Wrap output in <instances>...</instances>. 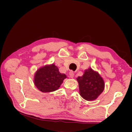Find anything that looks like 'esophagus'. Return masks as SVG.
<instances>
[{
  "label": "esophagus",
  "instance_id": "34e87169",
  "mask_svg": "<svg viewBox=\"0 0 132 132\" xmlns=\"http://www.w3.org/2000/svg\"><path fill=\"white\" fill-rule=\"evenodd\" d=\"M69 75H70V77H71V78H73L74 77V76H75V74H74V72L73 71H70L69 72Z\"/></svg>",
  "mask_w": 132,
  "mask_h": 132
}]
</instances>
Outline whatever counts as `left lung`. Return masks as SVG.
I'll use <instances>...</instances> for the list:
<instances>
[{
    "label": "left lung",
    "mask_w": 132,
    "mask_h": 132,
    "mask_svg": "<svg viewBox=\"0 0 132 132\" xmlns=\"http://www.w3.org/2000/svg\"><path fill=\"white\" fill-rule=\"evenodd\" d=\"M80 95L85 100H94L103 91L104 82L97 72L89 68L85 71L82 77L77 78Z\"/></svg>",
    "instance_id": "obj_1"
}]
</instances>
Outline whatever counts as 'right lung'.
<instances>
[{
    "label": "right lung",
    "instance_id": "add662e5",
    "mask_svg": "<svg viewBox=\"0 0 132 132\" xmlns=\"http://www.w3.org/2000/svg\"><path fill=\"white\" fill-rule=\"evenodd\" d=\"M65 78L66 75L61 73L58 68L53 64L37 70L34 77V84L43 93H50L59 89Z\"/></svg>",
    "mask_w": 132,
    "mask_h": 132
}]
</instances>
